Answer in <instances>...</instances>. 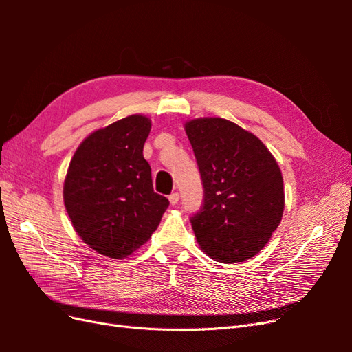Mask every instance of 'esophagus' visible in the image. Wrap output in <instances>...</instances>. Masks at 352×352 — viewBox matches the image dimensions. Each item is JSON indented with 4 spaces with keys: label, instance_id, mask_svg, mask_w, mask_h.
I'll list each match as a JSON object with an SVG mask.
<instances>
[{
    "label": "esophagus",
    "instance_id": "1",
    "mask_svg": "<svg viewBox=\"0 0 352 352\" xmlns=\"http://www.w3.org/2000/svg\"><path fill=\"white\" fill-rule=\"evenodd\" d=\"M168 201H170V204H172V206H176L177 202H179V194L177 192L172 194V195L168 197Z\"/></svg>",
    "mask_w": 352,
    "mask_h": 352
}]
</instances>
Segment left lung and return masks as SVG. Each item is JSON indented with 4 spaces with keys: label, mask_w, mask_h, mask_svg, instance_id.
<instances>
[{
    "label": "left lung",
    "mask_w": 352,
    "mask_h": 352,
    "mask_svg": "<svg viewBox=\"0 0 352 352\" xmlns=\"http://www.w3.org/2000/svg\"><path fill=\"white\" fill-rule=\"evenodd\" d=\"M204 186L190 217L199 247L219 263L258 254L278 229L285 208L282 172L251 132L220 117L185 123Z\"/></svg>",
    "instance_id": "obj_1"
}]
</instances>
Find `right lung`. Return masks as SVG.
<instances>
[{
    "label": "right lung",
    "instance_id": "1",
    "mask_svg": "<svg viewBox=\"0 0 352 352\" xmlns=\"http://www.w3.org/2000/svg\"><path fill=\"white\" fill-rule=\"evenodd\" d=\"M151 120L127 116L92 132L74 153L63 198L74 230L92 250L120 260L151 238L168 199L154 192L144 144Z\"/></svg>",
    "mask_w": 352,
    "mask_h": 352
}]
</instances>
